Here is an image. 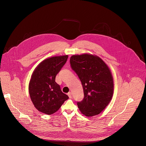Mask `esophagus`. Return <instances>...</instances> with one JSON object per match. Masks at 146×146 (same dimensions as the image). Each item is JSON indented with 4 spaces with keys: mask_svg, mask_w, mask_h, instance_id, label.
<instances>
[{
    "mask_svg": "<svg viewBox=\"0 0 146 146\" xmlns=\"http://www.w3.org/2000/svg\"><path fill=\"white\" fill-rule=\"evenodd\" d=\"M67 95H68L69 98H72V94H71V92H68V93L67 94Z\"/></svg>",
    "mask_w": 146,
    "mask_h": 146,
    "instance_id": "1",
    "label": "esophagus"
}]
</instances>
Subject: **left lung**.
<instances>
[{
    "label": "left lung",
    "mask_w": 146,
    "mask_h": 146,
    "mask_svg": "<svg viewBox=\"0 0 146 146\" xmlns=\"http://www.w3.org/2000/svg\"><path fill=\"white\" fill-rule=\"evenodd\" d=\"M70 64L83 86L84 97L77 102L80 111L87 117L99 114L113 95V78L109 67L99 56L90 54L72 55Z\"/></svg>",
    "instance_id": "obj_1"
}]
</instances>
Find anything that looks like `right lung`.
I'll use <instances>...</instances> for the list:
<instances>
[{"instance_id": "right-lung-1", "label": "right lung", "mask_w": 146, "mask_h": 146, "mask_svg": "<svg viewBox=\"0 0 146 146\" xmlns=\"http://www.w3.org/2000/svg\"><path fill=\"white\" fill-rule=\"evenodd\" d=\"M68 56L66 55L47 58L33 72L29 83V93L35 107L39 111L52 114L68 98L55 82V76L66 63Z\"/></svg>"}]
</instances>
